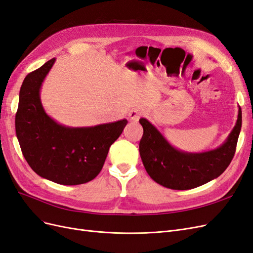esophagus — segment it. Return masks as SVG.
Returning a JSON list of instances; mask_svg holds the SVG:
<instances>
[{
	"label": "esophagus",
	"mask_w": 253,
	"mask_h": 253,
	"mask_svg": "<svg viewBox=\"0 0 253 253\" xmlns=\"http://www.w3.org/2000/svg\"><path fill=\"white\" fill-rule=\"evenodd\" d=\"M142 115H143V110L141 108H135L134 110L131 111V113H129V117H131V120L133 121H138Z\"/></svg>",
	"instance_id": "obj_1"
}]
</instances>
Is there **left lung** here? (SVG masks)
Returning <instances> with one entry per match:
<instances>
[{"mask_svg":"<svg viewBox=\"0 0 253 253\" xmlns=\"http://www.w3.org/2000/svg\"><path fill=\"white\" fill-rule=\"evenodd\" d=\"M139 122L143 127L139 153L150 177L166 188L189 190L218 177L230 165L242 127V110L239 109L236 125L226 141L203 153L175 149L147 119L140 118Z\"/></svg>","mask_w":253,"mask_h":253,"instance_id":"1","label":"left lung"}]
</instances>
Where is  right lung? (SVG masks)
Here are the masks:
<instances>
[{"label": "right lung", "instance_id": "right-lung-1", "mask_svg": "<svg viewBox=\"0 0 253 253\" xmlns=\"http://www.w3.org/2000/svg\"><path fill=\"white\" fill-rule=\"evenodd\" d=\"M55 60L52 58L29 73L23 81L16 133L23 156L38 175L60 185H81L100 173L110 147L121 135L127 120L68 127L51 119L42 106L40 88Z\"/></svg>", "mask_w": 253, "mask_h": 253}]
</instances>
